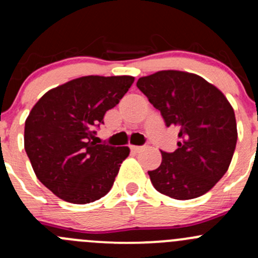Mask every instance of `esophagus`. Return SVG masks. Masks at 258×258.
<instances>
[{"instance_id":"obj_1","label":"esophagus","mask_w":258,"mask_h":258,"mask_svg":"<svg viewBox=\"0 0 258 258\" xmlns=\"http://www.w3.org/2000/svg\"><path fill=\"white\" fill-rule=\"evenodd\" d=\"M142 148H144V146H131V150L134 151V152H140Z\"/></svg>"}]
</instances>
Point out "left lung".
<instances>
[{
	"mask_svg": "<svg viewBox=\"0 0 258 258\" xmlns=\"http://www.w3.org/2000/svg\"><path fill=\"white\" fill-rule=\"evenodd\" d=\"M137 87L166 126L178 128L177 150L161 151L160 167L148 171L153 187L176 200L209 192L228 170L237 142L235 112L227 98L205 79L182 71L141 77Z\"/></svg>",
	"mask_w": 258,
	"mask_h": 258,
	"instance_id": "8db88e82",
	"label": "left lung"
}]
</instances>
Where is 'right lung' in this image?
Wrapping results in <instances>:
<instances>
[{"instance_id":"obj_1","label":"right lung","mask_w":258,"mask_h":258,"mask_svg":"<svg viewBox=\"0 0 258 258\" xmlns=\"http://www.w3.org/2000/svg\"><path fill=\"white\" fill-rule=\"evenodd\" d=\"M132 76H85L48 91L25 122V150L37 178L57 197L77 205L100 200L112 187L126 146L92 141Z\"/></svg>"}]
</instances>
